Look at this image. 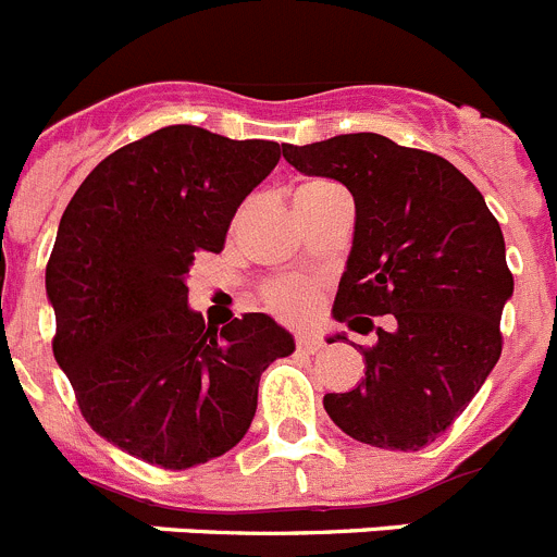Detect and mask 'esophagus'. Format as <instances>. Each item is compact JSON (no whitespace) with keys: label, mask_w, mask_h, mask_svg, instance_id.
<instances>
[{"label":"esophagus","mask_w":557,"mask_h":557,"mask_svg":"<svg viewBox=\"0 0 557 557\" xmlns=\"http://www.w3.org/2000/svg\"><path fill=\"white\" fill-rule=\"evenodd\" d=\"M295 345H298L300 354H306V356H314L323 350V342H320L318 336H298V342H295Z\"/></svg>","instance_id":"1"}]
</instances>
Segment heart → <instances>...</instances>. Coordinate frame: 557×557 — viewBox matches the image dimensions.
<instances>
[{
    "instance_id": "b5f03b06",
    "label": "heart",
    "mask_w": 557,
    "mask_h": 557,
    "mask_svg": "<svg viewBox=\"0 0 557 557\" xmlns=\"http://www.w3.org/2000/svg\"><path fill=\"white\" fill-rule=\"evenodd\" d=\"M331 190H339V187L325 182V178L300 182V185L295 187V207L314 201V198L325 196V193ZM314 293H318V287H314L312 282H306V278H282V282L270 284V287L264 289V304H268L278 318L300 320L312 312Z\"/></svg>"
}]
</instances>
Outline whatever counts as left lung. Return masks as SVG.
Wrapping results in <instances>:
<instances>
[{
	"mask_svg": "<svg viewBox=\"0 0 557 557\" xmlns=\"http://www.w3.org/2000/svg\"><path fill=\"white\" fill-rule=\"evenodd\" d=\"M282 151L300 173L336 178L354 196V248L334 318L359 334L374 329L372 317L391 323L359 348L361 384L325 395V411L356 442L420 450L453 425L503 354L499 318L513 275L497 218L445 157L375 132Z\"/></svg>",
	"mask_w": 557,
	"mask_h": 557,
	"instance_id": "1",
	"label": "left lung"
}]
</instances>
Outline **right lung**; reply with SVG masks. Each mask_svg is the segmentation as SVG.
<instances>
[{
	"label": "right lung",
	"mask_w": 557,
	"mask_h": 557,
	"mask_svg": "<svg viewBox=\"0 0 557 557\" xmlns=\"http://www.w3.org/2000/svg\"><path fill=\"white\" fill-rule=\"evenodd\" d=\"M278 157L273 140L165 126L104 157L60 218L46 264L54 359L88 425L129 456L187 469L228 453L262 372L295 350L268 314L212 329L187 306L196 253L223 251Z\"/></svg>",
	"instance_id": "1"
}]
</instances>
